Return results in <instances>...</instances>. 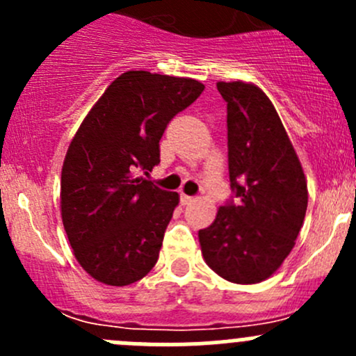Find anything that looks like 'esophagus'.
<instances>
[{"mask_svg":"<svg viewBox=\"0 0 356 356\" xmlns=\"http://www.w3.org/2000/svg\"><path fill=\"white\" fill-rule=\"evenodd\" d=\"M195 200H196L195 196L184 195V193H182V195H181V201H182V204H189V203H193V201H195Z\"/></svg>","mask_w":356,"mask_h":356,"instance_id":"34e87169","label":"esophagus"}]
</instances>
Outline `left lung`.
<instances>
[{
  "label": "left lung",
  "instance_id": "left-lung-1",
  "mask_svg": "<svg viewBox=\"0 0 356 356\" xmlns=\"http://www.w3.org/2000/svg\"><path fill=\"white\" fill-rule=\"evenodd\" d=\"M227 103L232 196L200 231L204 261L225 281L270 277L294 246L307 213L303 168L270 99L246 82H218Z\"/></svg>",
  "mask_w": 356,
  "mask_h": 356
}]
</instances>
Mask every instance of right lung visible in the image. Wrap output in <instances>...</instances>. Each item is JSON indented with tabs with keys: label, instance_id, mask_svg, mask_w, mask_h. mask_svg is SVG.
Instances as JSON below:
<instances>
[{
	"label": "right lung",
	"instance_id": "obj_1",
	"mask_svg": "<svg viewBox=\"0 0 356 356\" xmlns=\"http://www.w3.org/2000/svg\"><path fill=\"white\" fill-rule=\"evenodd\" d=\"M203 89L195 79L125 72L72 139L62 168V220L75 258L96 281L127 286L155 267L179 195L139 174L160 163L168 122Z\"/></svg>",
	"mask_w": 356,
	"mask_h": 356
}]
</instances>
